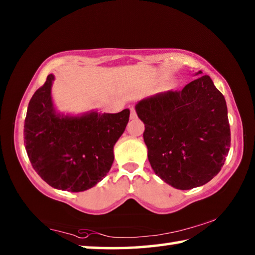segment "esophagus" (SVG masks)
<instances>
[{
	"mask_svg": "<svg viewBox=\"0 0 255 255\" xmlns=\"http://www.w3.org/2000/svg\"><path fill=\"white\" fill-rule=\"evenodd\" d=\"M130 118L131 119L136 118V111H135V108H133V107L130 108Z\"/></svg>",
	"mask_w": 255,
	"mask_h": 255,
	"instance_id": "1",
	"label": "esophagus"
}]
</instances>
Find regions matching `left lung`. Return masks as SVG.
<instances>
[{
	"label": "left lung",
	"mask_w": 255,
	"mask_h": 255,
	"mask_svg": "<svg viewBox=\"0 0 255 255\" xmlns=\"http://www.w3.org/2000/svg\"><path fill=\"white\" fill-rule=\"evenodd\" d=\"M135 108L145 124L150 166L164 182L189 190L219 173L231 147V129L225 98L208 75L181 91L143 99Z\"/></svg>",
	"instance_id": "obj_1"
}]
</instances>
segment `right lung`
<instances>
[{
  "label": "right lung",
  "mask_w": 255,
  "mask_h": 255,
  "mask_svg": "<svg viewBox=\"0 0 255 255\" xmlns=\"http://www.w3.org/2000/svg\"><path fill=\"white\" fill-rule=\"evenodd\" d=\"M55 76H47L29 102L24 145L31 165L50 187L80 192L105 178L114 163V146L126 129L130 111L56 112L51 100Z\"/></svg>",
  "instance_id": "obj_1"
}]
</instances>
